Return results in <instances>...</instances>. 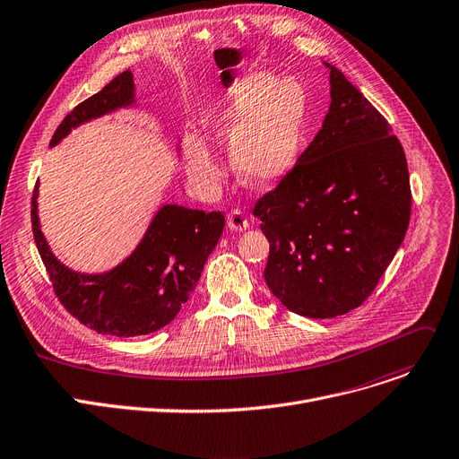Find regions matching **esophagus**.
<instances>
[{
	"label": "esophagus",
	"mask_w": 459,
	"mask_h": 459,
	"mask_svg": "<svg viewBox=\"0 0 459 459\" xmlns=\"http://www.w3.org/2000/svg\"><path fill=\"white\" fill-rule=\"evenodd\" d=\"M227 225H229V229L241 232V230H246L249 227V221H247L246 216H243L241 210H230L229 216H227Z\"/></svg>",
	"instance_id": "1"
}]
</instances>
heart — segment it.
<instances>
[{"mask_svg": "<svg viewBox=\"0 0 459 459\" xmlns=\"http://www.w3.org/2000/svg\"><path fill=\"white\" fill-rule=\"evenodd\" d=\"M307 96L295 79L255 74L229 88L225 98L204 117V129L230 140L229 157L234 173L249 186H264L291 164ZM190 175L212 185L220 169L204 143L192 136L186 145Z\"/></svg>", "mask_w": 459, "mask_h": 459, "instance_id": "b5f03b06", "label": "heart"}]
</instances>
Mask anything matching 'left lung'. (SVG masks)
Listing matches in <instances>:
<instances>
[{
	"instance_id": "8db88e82",
	"label": "left lung",
	"mask_w": 459,
	"mask_h": 459,
	"mask_svg": "<svg viewBox=\"0 0 459 459\" xmlns=\"http://www.w3.org/2000/svg\"><path fill=\"white\" fill-rule=\"evenodd\" d=\"M323 127L253 208L269 241L264 279L293 314L326 319L368 299L406 236L404 149L387 119L330 65Z\"/></svg>"
}]
</instances>
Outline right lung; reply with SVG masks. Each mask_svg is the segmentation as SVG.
Wrapping results in <instances>:
<instances>
[{
  "instance_id": "1",
  "label": "right lung",
  "mask_w": 459,
  "mask_h": 459,
  "mask_svg": "<svg viewBox=\"0 0 459 459\" xmlns=\"http://www.w3.org/2000/svg\"><path fill=\"white\" fill-rule=\"evenodd\" d=\"M133 100V74L126 70L60 121L51 145L82 121L131 105ZM37 190L39 186L30 201V225L56 299L79 323L116 338L157 332L175 319L182 304L190 299L225 227L221 212L206 213L166 204L124 264L105 274H81L51 255L39 227Z\"/></svg>"
}]
</instances>
